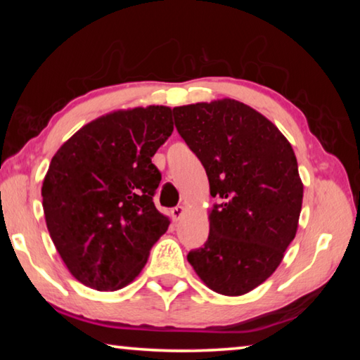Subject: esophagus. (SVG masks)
<instances>
[{"instance_id": "obj_1", "label": "esophagus", "mask_w": 360, "mask_h": 360, "mask_svg": "<svg viewBox=\"0 0 360 360\" xmlns=\"http://www.w3.org/2000/svg\"><path fill=\"white\" fill-rule=\"evenodd\" d=\"M186 212V208L182 205H178L176 206V208H173L172 210V217H173V221H179V219L182 217V214H184Z\"/></svg>"}]
</instances>
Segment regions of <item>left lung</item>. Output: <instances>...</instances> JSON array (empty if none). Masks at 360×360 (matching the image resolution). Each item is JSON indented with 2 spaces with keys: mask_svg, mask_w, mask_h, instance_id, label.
Returning <instances> with one entry per match:
<instances>
[{
  "mask_svg": "<svg viewBox=\"0 0 360 360\" xmlns=\"http://www.w3.org/2000/svg\"><path fill=\"white\" fill-rule=\"evenodd\" d=\"M174 124L208 174L210 236L187 254L211 290L240 297L266 281L295 238L303 182L278 127L245 103L222 98L173 108Z\"/></svg>",
  "mask_w": 360,
  "mask_h": 360,
  "instance_id": "1",
  "label": "left lung"
}]
</instances>
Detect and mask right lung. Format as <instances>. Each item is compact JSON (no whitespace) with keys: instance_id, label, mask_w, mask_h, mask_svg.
I'll return each mask as SVG.
<instances>
[{"instance_id":"1","label":"right lung","mask_w":360,"mask_h":360,"mask_svg":"<svg viewBox=\"0 0 360 360\" xmlns=\"http://www.w3.org/2000/svg\"><path fill=\"white\" fill-rule=\"evenodd\" d=\"M172 108L100 115L62 144L42 181L47 230L79 283L112 292L146 265L169 217L152 197L160 184L152 157L172 136Z\"/></svg>"}]
</instances>
